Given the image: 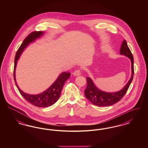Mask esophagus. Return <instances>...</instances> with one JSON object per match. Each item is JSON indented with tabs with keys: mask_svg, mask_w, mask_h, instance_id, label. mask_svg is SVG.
<instances>
[{
	"mask_svg": "<svg viewBox=\"0 0 148 148\" xmlns=\"http://www.w3.org/2000/svg\"><path fill=\"white\" fill-rule=\"evenodd\" d=\"M73 75L74 76H75V77L80 75V71H79V70H77V71H75L74 72V73H73Z\"/></svg>",
	"mask_w": 148,
	"mask_h": 148,
	"instance_id": "obj_1",
	"label": "esophagus"
}]
</instances>
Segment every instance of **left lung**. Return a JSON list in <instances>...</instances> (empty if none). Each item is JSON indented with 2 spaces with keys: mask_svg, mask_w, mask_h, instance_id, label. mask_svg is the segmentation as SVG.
<instances>
[{
  "mask_svg": "<svg viewBox=\"0 0 148 148\" xmlns=\"http://www.w3.org/2000/svg\"><path fill=\"white\" fill-rule=\"evenodd\" d=\"M120 54L129 58L132 64V75L129 80L123 89L118 92H109L99 89L90 77H86L87 86L84 90L85 95L91 103L99 106H112L122 98L132 83L134 76V58L129 49L127 42L124 40L121 45Z\"/></svg>",
  "mask_w": 148,
  "mask_h": 148,
  "instance_id": "left-lung-1",
  "label": "left lung"
}]
</instances>
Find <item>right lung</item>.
I'll return each mask as SVG.
<instances>
[{"label":"right lung","mask_w":148,"mask_h":148,"mask_svg":"<svg viewBox=\"0 0 148 148\" xmlns=\"http://www.w3.org/2000/svg\"><path fill=\"white\" fill-rule=\"evenodd\" d=\"M44 32H34L31 33L24 40L18 50L14 60V79L15 83L21 95L29 103L38 107H48L56 103L59 99L65 82L70 77L71 74L67 72H62L57 77L56 80L46 90L38 94H29L25 93L19 88L15 79V69L17 62L24 49L29 45L34 42L37 39L44 35Z\"/></svg>","instance_id":"1"}]
</instances>
